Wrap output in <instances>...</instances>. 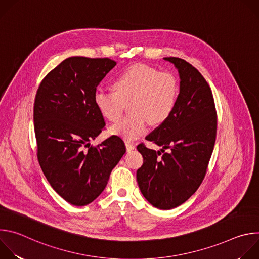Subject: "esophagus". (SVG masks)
Instances as JSON below:
<instances>
[{"label": "esophagus", "instance_id": "obj_1", "mask_svg": "<svg viewBox=\"0 0 259 259\" xmlns=\"http://www.w3.org/2000/svg\"><path fill=\"white\" fill-rule=\"evenodd\" d=\"M125 145H126V150H127V152H131V151L135 150V145H133L132 143H130V142H128V141H126V142H125Z\"/></svg>", "mask_w": 259, "mask_h": 259}]
</instances>
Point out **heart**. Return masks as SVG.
Listing matches in <instances>:
<instances>
[{"label":"heart","mask_w":259,"mask_h":259,"mask_svg":"<svg viewBox=\"0 0 259 259\" xmlns=\"http://www.w3.org/2000/svg\"><path fill=\"white\" fill-rule=\"evenodd\" d=\"M114 90L97 89L94 104L109 121L118 120L124 103H129L130 116L110 126L108 133L126 140H136L153 124L165 122L175 107L178 84L169 72H159L144 64L132 65L114 81Z\"/></svg>","instance_id":"obj_1"}]
</instances>
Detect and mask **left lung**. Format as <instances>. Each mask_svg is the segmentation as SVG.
<instances>
[{"label":"left lung","mask_w":259,"mask_h":259,"mask_svg":"<svg viewBox=\"0 0 259 259\" xmlns=\"http://www.w3.org/2000/svg\"><path fill=\"white\" fill-rule=\"evenodd\" d=\"M164 60L178 70V98L169 118L145 137L160 151L138 144L143 164L136 178L147 201L169 210L189 200L202 183L214 149L217 117L211 89L200 71L178 57Z\"/></svg>","instance_id":"obj_1"}]
</instances>
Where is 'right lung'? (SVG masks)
Wrapping results in <instances>:
<instances>
[{
    "label": "right lung",
    "instance_id": "add662e5",
    "mask_svg": "<svg viewBox=\"0 0 259 259\" xmlns=\"http://www.w3.org/2000/svg\"><path fill=\"white\" fill-rule=\"evenodd\" d=\"M116 64L109 58L68 57L48 73L35 95L38 160L52 189L71 205L92 203L126 153L115 135L83 151L105 126L94 93Z\"/></svg>",
    "mask_w": 259,
    "mask_h": 259
}]
</instances>
